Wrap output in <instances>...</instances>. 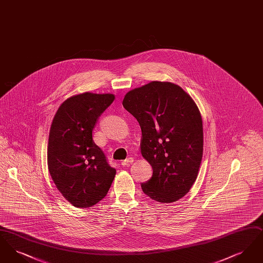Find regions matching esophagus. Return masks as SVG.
<instances>
[{"label": "esophagus", "instance_id": "obj_1", "mask_svg": "<svg viewBox=\"0 0 263 263\" xmlns=\"http://www.w3.org/2000/svg\"><path fill=\"white\" fill-rule=\"evenodd\" d=\"M133 161H134V159H133L132 157H129V158H127L124 161H122L121 164H122L123 166H128L130 163H133Z\"/></svg>", "mask_w": 263, "mask_h": 263}]
</instances>
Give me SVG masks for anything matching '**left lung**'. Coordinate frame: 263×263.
Returning a JSON list of instances; mask_svg holds the SVG:
<instances>
[{"instance_id":"left-lung-1","label":"left lung","mask_w":263,"mask_h":263,"mask_svg":"<svg viewBox=\"0 0 263 263\" xmlns=\"http://www.w3.org/2000/svg\"><path fill=\"white\" fill-rule=\"evenodd\" d=\"M124 108L137 119L141 153L153 175L141 183L151 199L172 203L193 185L203 155V125L198 107L182 88L152 82L126 93Z\"/></svg>"}]
</instances>
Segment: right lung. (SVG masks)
<instances>
[{"instance_id":"obj_1","label":"right lung","mask_w":263,"mask_h":263,"mask_svg":"<svg viewBox=\"0 0 263 263\" xmlns=\"http://www.w3.org/2000/svg\"><path fill=\"white\" fill-rule=\"evenodd\" d=\"M114 96L85 92L65 100L52 121L47 161L51 177L72 205L91 207L102 200L116 170L93 142L92 131Z\"/></svg>"}]
</instances>
